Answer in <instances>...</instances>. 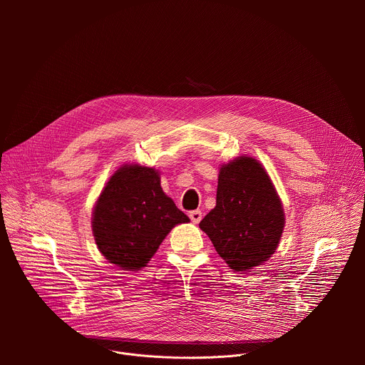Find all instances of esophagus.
<instances>
[{
  "label": "esophagus",
  "mask_w": 365,
  "mask_h": 365,
  "mask_svg": "<svg viewBox=\"0 0 365 365\" xmlns=\"http://www.w3.org/2000/svg\"><path fill=\"white\" fill-rule=\"evenodd\" d=\"M189 218L193 224H197L202 220V212L200 211H192V212H189Z\"/></svg>",
  "instance_id": "obj_1"
}]
</instances>
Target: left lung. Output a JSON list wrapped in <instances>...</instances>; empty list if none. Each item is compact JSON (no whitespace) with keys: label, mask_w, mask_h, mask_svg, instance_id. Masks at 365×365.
I'll list each match as a JSON object with an SVG mask.
<instances>
[{"label":"left lung","mask_w":365,"mask_h":365,"mask_svg":"<svg viewBox=\"0 0 365 365\" xmlns=\"http://www.w3.org/2000/svg\"><path fill=\"white\" fill-rule=\"evenodd\" d=\"M199 227L232 270L267 262L280 242L284 214L263 166L247 155L222 166L217 206Z\"/></svg>","instance_id":"left-lung-1"}]
</instances>
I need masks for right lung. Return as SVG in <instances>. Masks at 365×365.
Returning a JSON list of instances; mask_svg holds the SVG:
<instances>
[{
	"instance_id": "add662e5",
	"label": "right lung",
	"mask_w": 365,
	"mask_h": 365,
	"mask_svg": "<svg viewBox=\"0 0 365 365\" xmlns=\"http://www.w3.org/2000/svg\"><path fill=\"white\" fill-rule=\"evenodd\" d=\"M182 222L189 218L166 196L159 173L131 165L118 169L103 187L93 210L92 231L110 263L135 272Z\"/></svg>"
}]
</instances>
